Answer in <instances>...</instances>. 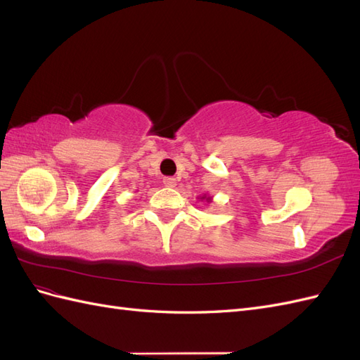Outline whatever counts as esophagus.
<instances>
[{
	"instance_id": "obj_1",
	"label": "esophagus",
	"mask_w": 360,
	"mask_h": 360,
	"mask_svg": "<svg viewBox=\"0 0 360 360\" xmlns=\"http://www.w3.org/2000/svg\"><path fill=\"white\" fill-rule=\"evenodd\" d=\"M163 184H165V186H168V188H174L177 184V180L174 177H165V179H163Z\"/></svg>"
}]
</instances>
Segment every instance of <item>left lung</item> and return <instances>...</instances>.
<instances>
[{
    "label": "left lung",
    "instance_id": "left-lung-1",
    "mask_svg": "<svg viewBox=\"0 0 360 360\" xmlns=\"http://www.w3.org/2000/svg\"><path fill=\"white\" fill-rule=\"evenodd\" d=\"M202 198H204V197H202Z\"/></svg>",
    "mask_w": 360,
    "mask_h": 360
}]
</instances>
